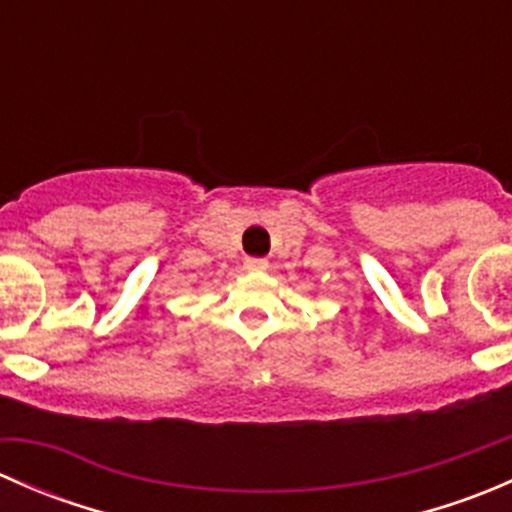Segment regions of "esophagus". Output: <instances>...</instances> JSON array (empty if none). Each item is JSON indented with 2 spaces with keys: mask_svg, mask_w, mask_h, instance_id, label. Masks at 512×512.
<instances>
[{
  "mask_svg": "<svg viewBox=\"0 0 512 512\" xmlns=\"http://www.w3.org/2000/svg\"><path fill=\"white\" fill-rule=\"evenodd\" d=\"M270 267V262L262 260V257H245V270L250 272H265Z\"/></svg>",
  "mask_w": 512,
  "mask_h": 512,
  "instance_id": "esophagus-1",
  "label": "esophagus"
}]
</instances>
